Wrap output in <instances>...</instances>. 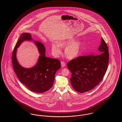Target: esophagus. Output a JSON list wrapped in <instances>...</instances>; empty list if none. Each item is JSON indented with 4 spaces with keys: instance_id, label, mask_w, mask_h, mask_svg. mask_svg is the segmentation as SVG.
Returning <instances> with one entry per match:
<instances>
[{
    "instance_id": "34e87169",
    "label": "esophagus",
    "mask_w": 122,
    "mask_h": 122,
    "mask_svg": "<svg viewBox=\"0 0 122 122\" xmlns=\"http://www.w3.org/2000/svg\"><path fill=\"white\" fill-rule=\"evenodd\" d=\"M61 67H62V68H64V67H65V66H66V63H65L64 61H61Z\"/></svg>"
}]
</instances>
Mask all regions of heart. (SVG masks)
Here are the masks:
<instances>
[{"label": "heart", "mask_w": 122, "mask_h": 122, "mask_svg": "<svg viewBox=\"0 0 122 122\" xmlns=\"http://www.w3.org/2000/svg\"><path fill=\"white\" fill-rule=\"evenodd\" d=\"M75 39L71 38L68 40L60 41L57 43H53L52 45V52L55 54L58 55L61 52L60 47L64 48L65 55L69 59H73L77 57L80 52L82 43L80 41H74Z\"/></svg>", "instance_id": "b5f03b06"}]
</instances>
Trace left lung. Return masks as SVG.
<instances>
[{
	"mask_svg": "<svg viewBox=\"0 0 122 122\" xmlns=\"http://www.w3.org/2000/svg\"><path fill=\"white\" fill-rule=\"evenodd\" d=\"M98 55L78 57L70 61L67 67L71 72L70 81L74 89L80 93L90 91L102 81L108 67V48L103 38Z\"/></svg>",
	"mask_w": 122,
	"mask_h": 122,
	"instance_id": "obj_1",
	"label": "left lung"
}]
</instances>
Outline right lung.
I'll list each match as a JSON object with an SVG mask.
<instances>
[{
	"label": "right lung",
	"mask_w": 122,
	"mask_h": 122,
	"mask_svg": "<svg viewBox=\"0 0 122 122\" xmlns=\"http://www.w3.org/2000/svg\"><path fill=\"white\" fill-rule=\"evenodd\" d=\"M31 35L24 33L18 39L12 54L13 67L19 81L30 91L41 93L48 91L53 86L57 71L61 68V62L57 58L46 57L45 47L40 42H35L41 55L35 66L30 69L21 67L16 58V49L25 40H31Z\"/></svg>",
	"instance_id": "1"
}]
</instances>
